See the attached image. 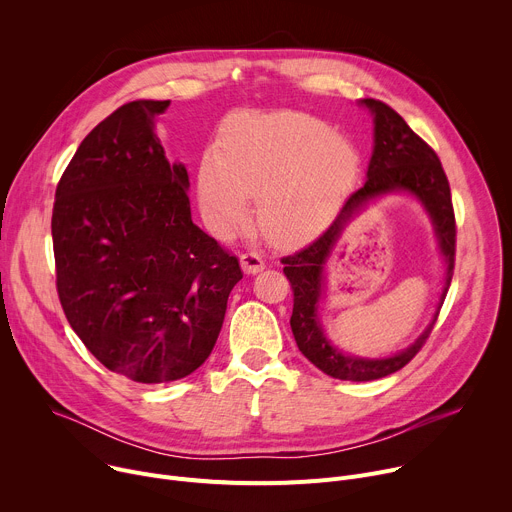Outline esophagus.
Masks as SVG:
<instances>
[{"label": "esophagus", "mask_w": 512, "mask_h": 512, "mask_svg": "<svg viewBox=\"0 0 512 512\" xmlns=\"http://www.w3.org/2000/svg\"><path fill=\"white\" fill-rule=\"evenodd\" d=\"M241 267L245 273L255 275L265 269V261L257 253H245V255H241Z\"/></svg>", "instance_id": "1"}]
</instances>
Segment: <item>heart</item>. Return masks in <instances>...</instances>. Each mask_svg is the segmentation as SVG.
Listing matches in <instances>:
<instances>
[{"label": "heart", "mask_w": 512, "mask_h": 512, "mask_svg": "<svg viewBox=\"0 0 512 512\" xmlns=\"http://www.w3.org/2000/svg\"><path fill=\"white\" fill-rule=\"evenodd\" d=\"M359 173V153L327 122L300 112L241 114L198 171V204L218 237L241 230L257 198L263 235L296 245L327 226Z\"/></svg>", "instance_id": "obj_1"}]
</instances>
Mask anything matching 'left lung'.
<instances>
[{"mask_svg": "<svg viewBox=\"0 0 512 512\" xmlns=\"http://www.w3.org/2000/svg\"><path fill=\"white\" fill-rule=\"evenodd\" d=\"M359 106L367 108L374 116V151H371L363 188L349 196L337 218L316 241L282 259L284 273L294 292L290 327L298 349L324 374L347 382L386 378L402 369L418 353L433 331V324L451 284L455 263V216L451 190L437 153L384 102L367 98L359 100ZM392 193L412 195L428 212L446 263V280L432 322L406 350L390 358H359L333 346L321 329L319 304L326 293V272L323 269L348 222L371 201Z\"/></svg>", "mask_w": 512, "mask_h": 512, "instance_id": "8db88e82", "label": "left lung"}]
</instances>
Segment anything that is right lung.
Returning <instances> with one entry per match:
<instances>
[{"mask_svg": "<svg viewBox=\"0 0 512 512\" xmlns=\"http://www.w3.org/2000/svg\"><path fill=\"white\" fill-rule=\"evenodd\" d=\"M169 100L120 106L91 130L55 194L57 292L102 365L138 384L181 380L212 353L243 277L192 222L190 177L155 132Z\"/></svg>", "mask_w": 512, "mask_h": 512, "instance_id": "add662e5", "label": "right lung"}]
</instances>
